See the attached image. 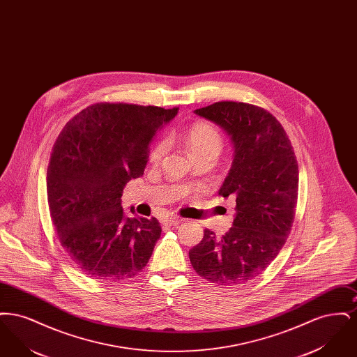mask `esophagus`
<instances>
[{"label": "esophagus", "instance_id": "34e87169", "mask_svg": "<svg viewBox=\"0 0 357 357\" xmlns=\"http://www.w3.org/2000/svg\"><path fill=\"white\" fill-rule=\"evenodd\" d=\"M181 222H183L182 218H179V217H169V218H166L163 223L165 225H169V226H175V225H179Z\"/></svg>", "mask_w": 357, "mask_h": 357}]
</instances>
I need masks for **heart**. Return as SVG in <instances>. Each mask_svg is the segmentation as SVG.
I'll list each match as a JSON object with an SVG mask.
<instances>
[{
    "label": "heart",
    "mask_w": 357,
    "mask_h": 357,
    "mask_svg": "<svg viewBox=\"0 0 357 357\" xmlns=\"http://www.w3.org/2000/svg\"><path fill=\"white\" fill-rule=\"evenodd\" d=\"M183 143L192 158L204 155H217L221 153V132L207 121H198L191 126L183 135ZM166 144L163 142L156 143L150 153V160L158 163L163 156Z\"/></svg>",
    "instance_id": "heart-1"
}]
</instances>
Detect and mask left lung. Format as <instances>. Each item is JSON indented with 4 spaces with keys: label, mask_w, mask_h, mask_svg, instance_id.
<instances>
[{
    "label": "left lung",
    "mask_w": 357,
    "mask_h": 357,
    "mask_svg": "<svg viewBox=\"0 0 357 357\" xmlns=\"http://www.w3.org/2000/svg\"><path fill=\"white\" fill-rule=\"evenodd\" d=\"M230 137L231 167L220 195L236 198L233 227L222 236L204 229L188 257L210 282L245 284L271 265L290 234L298 195V163L280 121L252 104L214 102L194 111Z\"/></svg>",
    "instance_id": "8db88e82"
}]
</instances>
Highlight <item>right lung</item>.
Returning <instances> with one entry per match:
<instances>
[{"mask_svg":"<svg viewBox=\"0 0 357 357\" xmlns=\"http://www.w3.org/2000/svg\"><path fill=\"white\" fill-rule=\"evenodd\" d=\"M178 109L93 104L57 137L47 171L50 213L61 246L86 275L121 281L147 265L160 225L127 217L120 198L143 175L153 137Z\"/></svg>","mask_w":357,"mask_h":357,"instance_id":"right-lung-1","label":"right lung"}]
</instances>
